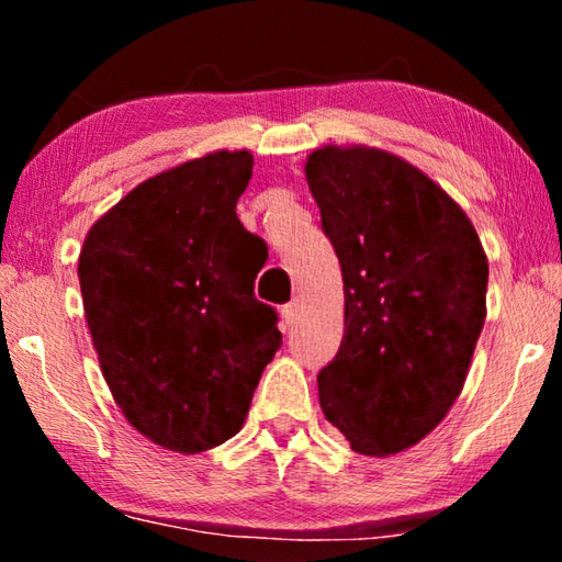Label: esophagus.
Segmentation results:
<instances>
[{
  "label": "esophagus",
  "instance_id": "1",
  "mask_svg": "<svg viewBox=\"0 0 562 562\" xmlns=\"http://www.w3.org/2000/svg\"><path fill=\"white\" fill-rule=\"evenodd\" d=\"M297 317H300V302L294 300V302L284 304V307H282V322H284V325H288V329L294 327V322H297Z\"/></svg>",
  "mask_w": 562,
  "mask_h": 562
}]
</instances>
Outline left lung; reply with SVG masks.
<instances>
[{
    "instance_id": "8db88e82",
    "label": "left lung",
    "mask_w": 562,
    "mask_h": 562,
    "mask_svg": "<svg viewBox=\"0 0 562 562\" xmlns=\"http://www.w3.org/2000/svg\"><path fill=\"white\" fill-rule=\"evenodd\" d=\"M304 176L345 280L319 406L357 453H398L461 394L486 319V252L461 207L384 150L319 148Z\"/></svg>"
}]
</instances>
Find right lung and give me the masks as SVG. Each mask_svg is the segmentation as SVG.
Here are the masks:
<instances>
[{
  "label": "right lung",
  "instance_id": "add662e5",
  "mask_svg": "<svg viewBox=\"0 0 562 562\" xmlns=\"http://www.w3.org/2000/svg\"><path fill=\"white\" fill-rule=\"evenodd\" d=\"M247 150L148 178L91 227L79 282L101 372L133 429L198 453L243 429L262 369L282 347L255 300L260 265L237 221Z\"/></svg>",
  "mask_w": 562,
  "mask_h": 562
}]
</instances>
